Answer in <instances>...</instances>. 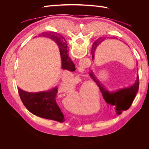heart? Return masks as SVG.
<instances>
[{
	"label": "heart",
	"instance_id": "obj_1",
	"mask_svg": "<svg viewBox=\"0 0 149 149\" xmlns=\"http://www.w3.org/2000/svg\"><path fill=\"white\" fill-rule=\"evenodd\" d=\"M81 83V79L79 78H76L73 79V81H72V84H73V86H76L78 84ZM61 91H66V92H68L70 93L72 91V88L71 86V84L68 81H67L66 80H63V81L61 82ZM85 94L82 91V92H79L78 94V100L77 102H76V104L78 106H80L81 104V102L84 100V99L85 98Z\"/></svg>",
	"mask_w": 149,
	"mask_h": 149
}]
</instances>
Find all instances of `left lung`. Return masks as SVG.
<instances>
[{
	"label": "left lung",
	"mask_w": 149,
	"mask_h": 149,
	"mask_svg": "<svg viewBox=\"0 0 149 149\" xmlns=\"http://www.w3.org/2000/svg\"><path fill=\"white\" fill-rule=\"evenodd\" d=\"M106 38V37H100L93 43L91 48L92 60L94 59V52H95L96 49L100 45L101 43L104 41ZM89 75L93 79L94 81L96 82L98 87L100 88L104 100L106 101V103L108 104V106H110L111 107H115L117 114H120L122 113V111L127 110L130 107L135 97L136 96L137 93L139 91V79L138 74L137 76L136 81L131 86L120 89L117 91L114 92H111L108 91L104 87V86L98 80L95 75L93 74V71L90 72Z\"/></svg>",
	"instance_id": "8db88e82"
}]
</instances>
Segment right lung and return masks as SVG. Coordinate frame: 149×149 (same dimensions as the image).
Masks as SVG:
<instances>
[{
  "instance_id": "1",
  "label": "right lung",
  "mask_w": 149,
  "mask_h": 149,
  "mask_svg": "<svg viewBox=\"0 0 149 149\" xmlns=\"http://www.w3.org/2000/svg\"><path fill=\"white\" fill-rule=\"evenodd\" d=\"M41 36V35H40ZM42 37H48L55 41L60 48L62 61V68L71 71H75L74 64L68 54L66 41L61 35L54 31L42 33ZM20 99L31 113L40 118L63 123L65 120L59 106L56 101L57 87L49 91L38 93H29L19 88Z\"/></svg>"
}]
</instances>
